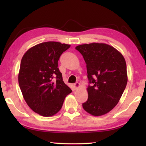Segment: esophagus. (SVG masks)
<instances>
[{
  "mask_svg": "<svg viewBox=\"0 0 146 146\" xmlns=\"http://www.w3.org/2000/svg\"><path fill=\"white\" fill-rule=\"evenodd\" d=\"M80 84L78 82H76L75 84H74V87H75L76 90V89H78L79 87H80Z\"/></svg>",
  "mask_w": 146,
  "mask_h": 146,
  "instance_id": "1",
  "label": "esophagus"
}]
</instances>
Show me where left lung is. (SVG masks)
<instances>
[{
    "label": "left lung",
    "instance_id": "8db88e82",
    "mask_svg": "<svg viewBox=\"0 0 146 146\" xmlns=\"http://www.w3.org/2000/svg\"><path fill=\"white\" fill-rule=\"evenodd\" d=\"M84 59L88 98L82 104L86 112L95 117L105 115L119 102L127 82V66L123 55L113 46L91 43L75 48Z\"/></svg>",
    "mask_w": 146,
    "mask_h": 146
}]
</instances>
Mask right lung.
Masks as SVG:
<instances>
[{"instance_id":"right-lung-1","label":"right lung","mask_w":146,"mask_h":146,"mask_svg":"<svg viewBox=\"0 0 146 146\" xmlns=\"http://www.w3.org/2000/svg\"><path fill=\"white\" fill-rule=\"evenodd\" d=\"M70 47L58 42H46L29 48L22 58L20 88L29 107L43 117L56 114L72 91L64 82L58 68L60 55Z\"/></svg>"}]
</instances>
